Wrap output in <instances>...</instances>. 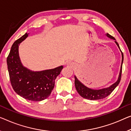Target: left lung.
Wrapping results in <instances>:
<instances>
[{
	"label": "left lung",
	"instance_id": "8db88e82",
	"mask_svg": "<svg viewBox=\"0 0 131 131\" xmlns=\"http://www.w3.org/2000/svg\"><path fill=\"white\" fill-rule=\"evenodd\" d=\"M105 35L109 39H111L115 40V42L116 45L118 47L120 52H121L122 62L121 65L120 72L119 73L118 79H117V81L113 83V84L111 85V86H109V87L105 88L100 89H93L92 88H89L87 87L86 86H85L83 83H82L78 79L77 77L75 76V85L76 89H77L78 93H79L82 97H83V98L89 99V100H98V99L105 98V97L108 96V95H110L111 93L112 92V91L115 89V88L117 86L119 85V83L120 82L121 79L122 63L123 61H124V54H123V53L119 48V44L116 41L115 39L113 36H111V35L108 34V33H106Z\"/></svg>",
	"mask_w": 131,
	"mask_h": 131
}]
</instances>
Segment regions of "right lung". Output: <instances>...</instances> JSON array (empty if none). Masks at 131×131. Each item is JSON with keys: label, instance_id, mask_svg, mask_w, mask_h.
<instances>
[{"label": "right lung", "instance_id": "add662e5", "mask_svg": "<svg viewBox=\"0 0 131 131\" xmlns=\"http://www.w3.org/2000/svg\"><path fill=\"white\" fill-rule=\"evenodd\" d=\"M29 34L16 40L7 58V69L13 90L19 96L32 101H41L50 96L54 81L63 66L51 69L34 71L23 65L19 57V46Z\"/></svg>", "mask_w": 131, "mask_h": 131}]
</instances>
